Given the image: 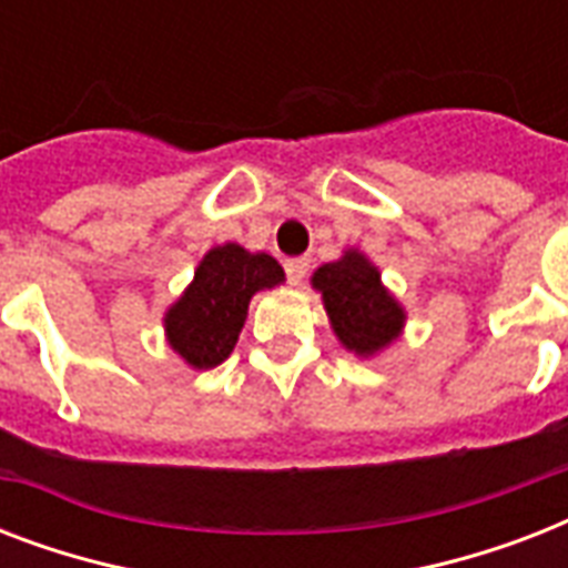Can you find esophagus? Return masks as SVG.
<instances>
[{"label": "esophagus", "instance_id": "esophagus-1", "mask_svg": "<svg viewBox=\"0 0 568 568\" xmlns=\"http://www.w3.org/2000/svg\"><path fill=\"white\" fill-rule=\"evenodd\" d=\"M285 274H288V283L301 285L310 274V258H285Z\"/></svg>", "mask_w": 568, "mask_h": 568}]
</instances>
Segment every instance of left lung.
<instances>
[{"mask_svg": "<svg viewBox=\"0 0 568 568\" xmlns=\"http://www.w3.org/2000/svg\"><path fill=\"white\" fill-rule=\"evenodd\" d=\"M312 285L324 297L329 327L351 354L368 359L400 336L404 306L379 283V271L359 250H345L338 262L321 265Z\"/></svg>", "mask_w": 568, "mask_h": 568, "instance_id": "obj_1", "label": "left lung"}]
</instances>
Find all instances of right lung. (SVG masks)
I'll use <instances>...</instances> for the list:
<instances>
[{
    "mask_svg": "<svg viewBox=\"0 0 568 568\" xmlns=\"http://www.w3.org/2000/svg\"><path fill=\"white\" fill-rule=\"evenodd\" d=\"M283 280V267L267 253H250L241 244L212 247L180 301L164 312L168 345L191 368L205 372L221 365L239 342L250 297Z\"/></svg>",
    "mask_w": 568,
    "mask_h": 568,
    "instance_id": "add662e5",
    "label": "right lung"
}]
</instances>
